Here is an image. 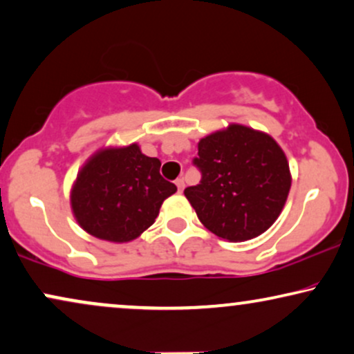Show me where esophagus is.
I'll list each match as a JSON object with an SVG mask.
<instances>
[{"instance_id": "esophagus-1", "label": "esophagus", "mask_w": 354, "mask_h": 354, "mask_svg": "<svg viewBox=\"0 0 354 354\" xmlns=\"http://www.w3.org/2000/svg\"><path fill=\"white\" fill-rule=\"evenodd\" d=\"M176 185H177V190H178V192H182V190H183V187H185V180H183V178H177V180H176Z\"/></svg>"}]
</instances>
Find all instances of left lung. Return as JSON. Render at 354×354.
Listing matches in <instances>:
<instances>
[{
  "label": "left lung",
  "mask_w": 354,
  "mask_h": 354,
  "mask_svg": "<svg viewBox=\"0 0 354 354\" xmlns=\"http://www.w3.org/2000/svg\"><path fill=\"white\" fill-rule=\"evenodd\" d=\"M194 166L201 180L183 194L201 224L231 242L267 231L291 188L286 156L277 141L242 125L201 138Z\"/></svg>",
  "instance_id": "left-lung-1"
}]
</instances>
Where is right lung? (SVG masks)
I'll use <instances>...</instances> for the list:
<instances>
[{
    "mask_svg": "<svg viewBox=\"0 0 354 354\" xmlns=\"http://www.w3.org/2000/svg\"><path fill=\"white\" fill-rule=\"evenodd\" d=\"M160 160L148 158L138 145L99 151L77 174L71 208L91 236L128 242L158 218L162 201L177 187L160 176Z\"/></svg>",
    "mask_w": 354,
    "mask_h": 354,
    "instance_id": "1",
    "label": "right lung"
}]
</instances>
